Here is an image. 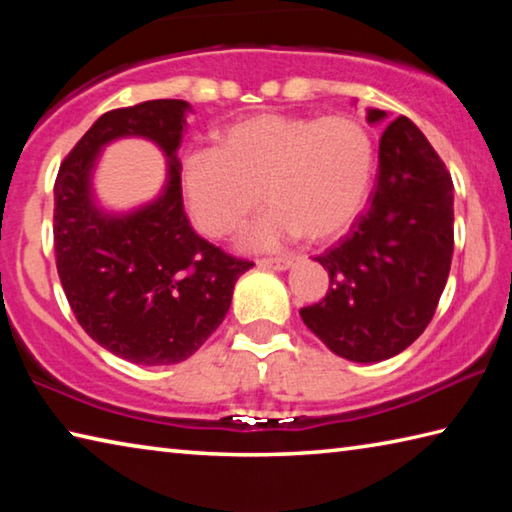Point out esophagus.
I'll return each instance as SVG.
<instances>
[{
	"mask_svg": "<svg viewBox=\"0 0 512 512\" xmlns=\"http://www.w3.org/2000/svg\"><path fill=\"white\" fill-rule=\"evenodd\" d=\"M257 266L262 268H273V271H287L293 266L291 257H268V259H257Z\"/></svg>",
	"mask_w": 512,
	"mask_h": 512,
	"instance_id": "obj_1",
	"label": "esophagus"
}]
</instances>
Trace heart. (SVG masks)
<instances>
[{
	"instance_id": "heart-1",
	"label": "heart",
	"mask_w": 512,
	"mask_h": 512,
	"mask_svg": "<svg viewBox=\"0 0 512 512\" xmlns=\"http://www.w3.org/2000/svg\"><path fill=\"white\" fill-rule=\"evenodd\" d=\"M375 146L348 115L307 117L262 112L221 128L214 149L183 162L187 210L207 237H228L262 201L271 205L244 235L248 248H275L302 235L332 241L368 201Z\"/></svg>"
}]
</instances>
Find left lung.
Here are the masks:
<instances>
[{"instance_id": "obj_1", "label": "left lung", "mask_w": 512, "mask_h": 512, "mask_svg": "<svg viewBox=\"0 0 512 512\" xmlns=\"http://www.w3.org/2000/svg\"><path fill=\"white\" fill-rule=\"evenodd\" d=\"M381 119L384 110H368L370 124ZM452 253V176L420 128L397 117L379 140L368 210L316 257L329 273V291L300 309L302 323L343 359H391L431 323Z\"/></svg>"}]
</instances>
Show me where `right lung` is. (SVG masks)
<instances>
[{
	"label": "right lung",
	"instance_id": "1",
	"mask_svg": "<svg viewBox=\"0 0 512 512\" xmlns=\"http://www.w3.org/2000/svg\"><path fill=\"white\" fill-rule=\"evenodd\" d=\"M192 110L155 99L101 115L63 160L54 185V250L69 307L90 339L140 366L185 361L228 314L253 262L198 237L183 207L178 146ZM119 136H146L170 158L168 185L131 215L93 203L91 169Z\"/></svg>",
	"mask_w": 512,
	"mask_h": 512
}]
</instances>
